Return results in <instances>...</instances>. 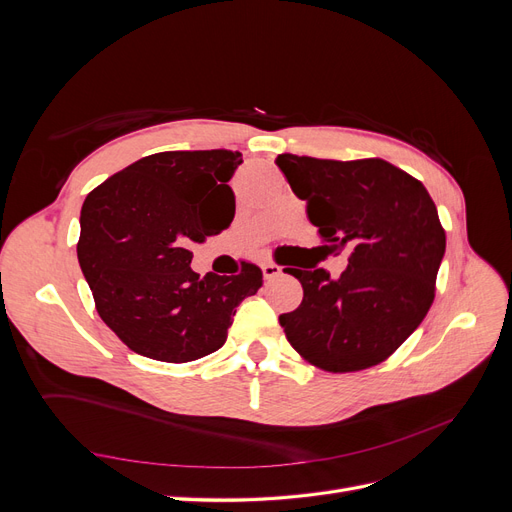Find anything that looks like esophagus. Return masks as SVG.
<instances>
[{"label": "esophagus", "instance_id": "obj_1", "mask_svg": "<svg viewBox=\"0 0 512 512\" xmlns=\"http://www.w3.org/2000/svg\"><path fill=\"white\" fill-rule=\"evenodd\" d=\"M260 269H262V277H265V280H273V277L282 273V267H277L275 262H265Z\"/></svg>", "mask_w": 512, "mask_h": 512}]
</instances>
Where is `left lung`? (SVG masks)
<instances>
[{"label": "left lung", "instance_id": "1", "mask_svg": "<svg viewBox=\"0 0 512 512\" xmlns=\"http://www.w3.org/2000/svg\"><path fill=\"white\" fill-rule=\"evenodd\" d=\"M292 192L333 252H348L339 277L284 269L303 301L280 324L290 346L327 371L378 365L427 316L446 250L438 209L421 181L380 158L318 160L282 153Z\"/></svg>", "mask_w": 512, "mask_h": 512}]
</instances>
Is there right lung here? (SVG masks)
I'll list each match as a JSON object with an SVG mask.
<instances>
[{
  "instance_id": "right-lung-1",
  "label": "right lung",
  "mask_w": 512,
  "mask_h": 512,
  "mask_svg": "<svg viewBox=\"0 0 512 512\" xmlns=\"http://www.w3.org/2000/svg\"><path fill=\"white\" fill-rule=\"evenodd\" d=\"M239 151H162L119 170L81 209L79 265L100 318L136 354L188 363L222 348L237 305L262 286L239 275L192 271L190 245L235 218L228 181Z\"/></svg>"
}]
</instances>
